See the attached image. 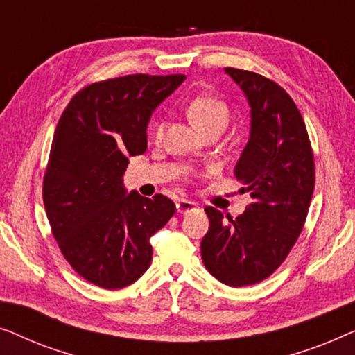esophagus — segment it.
Masks as SVG:
<instances>
[{
  "label": "esophagus",
  "instance_id": "34e87169",
  "mask_svg": "<svg viewBox=\"0 0 355 355\" xmlns=\"http://www.w3.org/2000/svg\"><path fill=\"white\" fill-rule=\"evenodd\" d=\"M176 208H178V213H181V215H186V213L196 210L197 205L193 202H189V200H179L176 203Z\"/></svg>",
  "mask_w": 355,
  "mask_h": 355
}]
</instances>
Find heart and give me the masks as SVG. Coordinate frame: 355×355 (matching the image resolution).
<instances>
[{"label":"heart","instance_id":"b5f03b06","mask_svg":"<svg viewBox=\"0 0 355 355\" xmlns=\"http://www.w3.org/2000/svg\"><path fill=\"white\" fill-rule=\"evenodd\" d=\"M187 118L202 135L208 132H221L230 123L231 110L225 100L213 95L196 96L187 106ZM163 124H157L153 129L155 137H162Z\"/></svg>","mask_w":355,"mask_h":355}]
</instances>
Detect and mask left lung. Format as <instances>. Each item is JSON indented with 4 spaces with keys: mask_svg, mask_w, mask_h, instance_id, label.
Returning a JSON list of instances; mask_svg holds the SVG:
<instances>
[{
    "mask_svg": "<svg viewBox=\"0 0 355 355\" xmlns=\"http://www.w3.org/2000/svg\"><path fill=\"white\" fill-rule=\"evenodd\" d=\"M225 71L250 106L249 142L234 176L252 203L234 220L207 207L200 252L218 281L241 288L268 278L293 249L312 200L315 163L302 116L283 87L250 71Z\"/></svg>",
    "mask_w": 355,
    "mask_h": 355,
    "instance_id": "1",
    "label": "left lung"
}]
</instances>
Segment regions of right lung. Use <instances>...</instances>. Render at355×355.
<instances>
[{"mask_svg": "<svg viewBox=\"0 0 355 355\" xmlns=\"http://www.w3.org/2000/svg\"><path fill=\"white\" fill-rule=\"evenodd\" d=\"M186 76L134 74L95 82L72 96L53 137L43 202L72 268L103 289L137 281L152 263L150 237L176 211L168 197L128 193L129 157L147 150L155 108Z\"/></svg>", "mask_w": 355, "mask_h": 355, "instance_id": "right-lung-1", "label": "right lung"}]
</instances>
